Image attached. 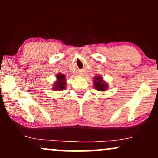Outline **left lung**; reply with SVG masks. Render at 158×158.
I'll use <instances>...</instances> for the list:
<instances>
[{
    "instance_id": "left-lung-1",
    "label": "left lung",
    "mask_w": 158,
    "mask_h": 158,
    "mask_svg": "<svg viewBox=\"0 0 158 158\" xmlns=\"http://www.w3.org/2000/svg\"><path fill=\"white\" fill-rule=\"evenodd\" d=\"M102 78L100 77H96L94 79V86H95V88L98 90H101V91H104L105 90H106V88L108 87L105 81H102Z\"/></svg>"
}]
</instances>
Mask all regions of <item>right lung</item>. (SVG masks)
<instances>
[{
    "label": "right lung",
    "instance_id": "add662e5",
    "mask_svg": "<svg viewBox=\"0 0 158 158\" xmlns=\"http://www.w3.org/2000/svg\"><path fill=\"white\" fill-rule=\"evenodd\" d=\"M57 79L58 81H56V83L55 84V90H64L65 88V76L64 74L61 73H59L57 75Z\"/></svg>",
    "mask_w": 158,
    "mask_h": 158
}]
</instances>
